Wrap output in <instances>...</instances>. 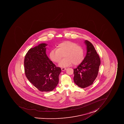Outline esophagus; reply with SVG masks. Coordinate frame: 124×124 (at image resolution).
I'll list each match as a JSON object with an SVG mask.
<instances>
[{"label": "esophagus", "instance_id": "esophagus-1", "mask_svg": "<svg viewBox=\"0 0 124 124\" xmlns=\"http://www.w3.org/2000/svg\"><path fill=\"white\" fill-rule=\"evenodd\" d=\"M66 70V68H61V70H62V71H65V70Z\"/></svg>", "mask_w": 124, "mask_h": 124}]
</instances>
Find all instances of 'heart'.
Instances as JSON below:
<instances>
[{
    "mask_svg": "<svg viewBox=\"0 0 124 124\" xmlns=\"http://www.w3.org/2000/svg\"><path fill=\"white\" fill-rule=\"evenodd\" d=\"M64 54L63 59L60 61L59 65L66 67L72 63L77 65L82 62L84 59L83 49L81 46L73 42L65 41L59 44L57 48L52 49L49 53V57L52 61L58 63Z\"/></svg>",
    "mask_w": 124,
    "mask_h": 124,
    "instance_id": "heart-1",
    "label": "heart"
}]
</instances>
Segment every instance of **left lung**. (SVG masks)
<instances>
[{
    "mask_svg": "<svg viewBox=\"0 0 124 124\" xmlns=\"http://www.w3.org/2000/svg\"><path fill=\"white\" fill-rule=\"evenodd\" d=\"M87 52L82 62L74 69V82L79 87L85 88L91 86L96 78L101 61L92 43L86 40Z\"/></svg>",
    "mask_w": 124,
    "mask_h": 124,
    "instance_id": "8db88e82",
    "label": "left lung"
}]
</instances>
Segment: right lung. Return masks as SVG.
<instances>
[{"mask_svg":"<svg viewBox=\"0 0 124 124\" xmlns=\"http://www.w3.org/2000/svg\"><path fill=\"white\" fill-rule=\"evenodd\" d=\"M47 44L42 43L28 51L24 59L26 77L41 92H50L59 83L61 68L57 67L46 54Z\"/></svg>","mask_w":124,"mask_h":124,"instance_id":"add662e5","label":"right lung"}]
</instances>
